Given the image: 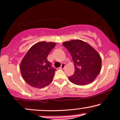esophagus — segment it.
<instances>
[{
    "instance_id": "34e87169",
    "label": "esophagus",
    "mask_w": 120,
    "mask_h": 120,
    "mask_svg": "<svg viewBox=\"0 0 120 120\" xmlns=\"http://www.w3.org/2000/svg\"><path fill=\"white\" fill-rule=\"evenodd\" d=\"M65 64L64 63H63V64H61V66L60 67V69H63L65 68Z\"/></svg>"
}]
</instances>
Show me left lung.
<instances>
[{
	"label": "left lung",
	"instance_id": "left-lung-1",
	"mask_svg": "<svg viewBox=\"0 0 120 120\" xmlns=\"http://www.w3.org/2000/svg\"><path fill=\"white\" fill-rule=\"evenodd\" d=\"M71 55L75 66L73 75L68 77L71 83L85 86L93 82L101 70L102 60L91 46L80 40L63 43Z\"/></svg>",
	"mask_w": 120,
	"mask_h": 120
}]
</instances>
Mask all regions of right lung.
Here are the masks:
<instances>
[{
  "mask_svg": "<svg viewBox=\"0 0 120 120\" xmlns=\"http://www.w3.org/2000/svg\"><path fill=\"white\" fill-rule=\"evenodd\" d=\"M55 45L51 42H39L29 49L22 59L19 66L21 73L30 86L42 88L52 81L56 70L47 58Z\"/></svg>",
  "mask_w": 120,
  "mask_h": 120,
  "instance_id": "obj_1",
  "label": "right lung"
}]
</instances>
